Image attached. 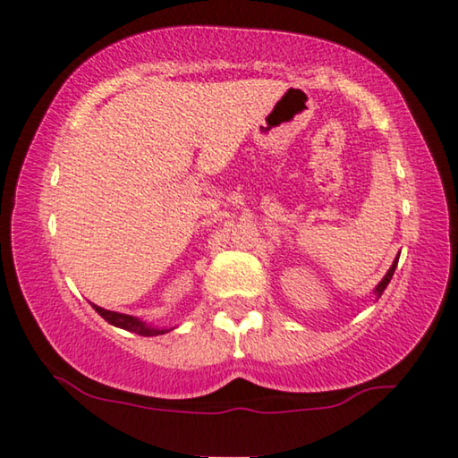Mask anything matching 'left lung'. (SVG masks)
<instances>
[{"label":"left lung","mask_w":458,"mask_h":458,"mask_svg":"<svg viewBox=\"0 0 458 458\" xmlns=\"http://www.w3.org/2000/svg\"><path fill=\"white\" fill-rule=\"evenodd\" d=\"M396 265H398V256H396V260H394L392 262V267H390V271H387L386 275H384V279H381L379 281V284L377 285H375V296H377V298H381V293H384V290H386V287H387V284H390V279H392V275H394V271H396Z\"/></svg>","instance_id":"obj_1"}]
</instances>
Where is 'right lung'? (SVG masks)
Returning <instances> with one entry per match:
<instances>
[{
  "label": "right lung",
  "mask_w": 458,
  "mask_h": 458,
  "mask_svg": "<svg viewBox=\"0 0 458 458\" xmlns=\"http://www.w3.org/2000/svg\"><path fill=\"white\" fill-rule=\"evenodd\" d=\"M93 309H96L98 315L104 317L110 325H114V327H121V329H127V331H133V334H137V335L152 337V335L168 334V331L174 329V327H156V325H149V323L141 321V318H137V317L124 315V312L106 310V309H102V306H96V304H93Z\"/></svg>",
  "instance_id": "right-lung-1"
}]
</instances>
